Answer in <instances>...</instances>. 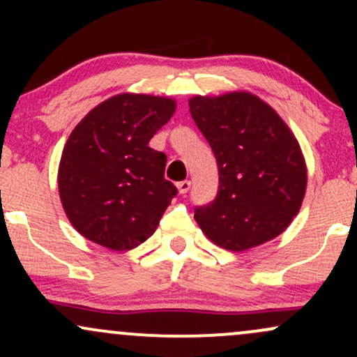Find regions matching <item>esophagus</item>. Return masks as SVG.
<instances>
[{"instance_id":"obj_1","label":"esophagus","mask_w":357,"mask_h":357,"mask_svg":"<svg viewBox=\"0 0 357 357\" xmlns=\"http://www.w3.org/2000/svg\"><path fill=\"white\" fill-rule=\"evenodd\" d=\"M176 188H178V191L181 192V195H186L191 188V181H179L178 184H176Z\"/></svg>"}]
</instances>
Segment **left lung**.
I'll use <instances>...</instances> for the list:
<instances>
[{"label":"left lung","mask_w":357,"mask_h":357,"mask_svg":"<svg viewBox=\"0 0 357 357\" xmlns=\"http://www.w3.org/2000/svg\"><path fill=\"white\" fill-rule=\"evenodd\" d=\"M190 112L218 162V195L195 210L204 235L243 252L284 233L307 188L304 154L284 119L250 92L195 96Z\"/></svg>","instance_id":"1"}]
</instances>
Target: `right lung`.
Segmentation results:
<instances>
[{"label": "right lung", "instance_id": "1", "mask_svg": "<svg viewBox=\"0 0 357 357\" xmlns=\"http://www.w3.org/2000/svg\"><path fill=\"white\" fill-rule=\"evenodd\" d=\"M174 110L169 97L119 93L75 126L61 153L59 192L82 236L126 252L155 231L178 190L165 179L166 154L149 141Z\"/></svg>", "mask_w": 357, "mask_h": 357}]
</instances>
